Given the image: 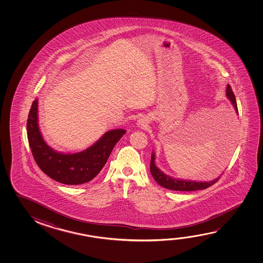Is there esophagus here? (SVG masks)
Wrapping results in <instances>:
<instances>
[{
  "instance_id": "obj_1",
  "label": "esophagus",
  "mask_w": 263,
  "mask_h": 263,
  "mask_svg": "<svg viewBox=\"0 0 263 263\" xmlns=\"http://www.w3.org/2000/svg\"><path fill=\"white\" fill-rule=\"evenodd\" d=\"M147 124H148V119L146 117H141L140 119H138V123H137L138 127H141V128H146Z\"/></svg>"
}]
</instances>
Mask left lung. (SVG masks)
Segmentation results:
<instances>
[{"label":"left lung","mask_w":263,"mask_h":263,"mask_svg":"<svg viewBox=\"0 0 263 263\" xmlns=\"http://www.w3.org/2000/svg\"><path fill=\"white\" fill-rule=\"evenodd\" d=\"M227 96L228 99L231 101L235 110L238 115V110H237V101L236 97L233 92L232 89L230 85L228 84L227 87ZM229 124V123H228ZM229 128V127H228ZM227 131H231V130H227ZM228 135V134H227ZM155 155L154 153L151 154V173L152 177L154 178L159 185L162 186L166 189L173 190V191H181V192H191V191H197V190L206 189L208 187L215 184L216 181L219 180L220 177L215 179L214 181H203V182H199V181H184V180H177L173 179L172 177H168L162 173L155 165Z\"/></svg>","instance_id":"left-lung-1"}]
</instances>
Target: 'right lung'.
Returning a JSON list of instances; mask_svg holds the SVG:
<instances>
[{
    "label": "right lung",
    "mask_w": 263,
    "mask_h": 263,
    "mask_svg": "<svg viewBox=\"0 0 263 263\" xmlns=\"http://www.w3.org/2000/svg\"><path fill=\"white\" fill-rule=\"evenodd\" d=\"M27 138L32 154L39 168L54 181L68 185L91 181L104 168L109 156L125 130L108 131L86 151L62 154L53 151L44 141L37 124V100L32 104L27 119Z\"/></svg>",
    "instance_id": "add662e5"
}]
</instances>
